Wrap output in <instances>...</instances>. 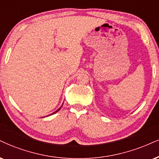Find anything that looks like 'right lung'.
I'll return each mask as SVG.
<instances>
[{
	"label": "right lung",
	"instance_id": "right-lung-1",
	"mask_svg": "<svg viewBox=\"0 0 159 159\" xmlns=\"http://www.w3.org/2000/svg\"><path fill=\"white\" fill-rule=\"evenodd\" d=\"M62 107V106L60 107V108H59V109H57V111H54V113H52V114H54V113H57V111H60V109H61V107ZM52 114H50V115H52ZM48 116H49V115H48Z\"/></svg>",
	"mask_w": 159,
	"mask_h": 159
}]
</instances>
